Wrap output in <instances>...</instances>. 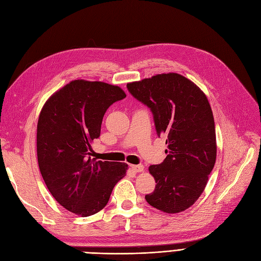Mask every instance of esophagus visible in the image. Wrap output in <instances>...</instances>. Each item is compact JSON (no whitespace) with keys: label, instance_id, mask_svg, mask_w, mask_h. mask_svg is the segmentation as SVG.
Returning a JSON list of instances; mask_svg holds the SVG:
<instances>
[{"label":"esophagus","instance_id":"esophagus-1","mask_svg":"<svg viewBox=\"0 0 261 261\" xmlns=\"http://www.w3.org/2000/svg\"><path fill=\"white\" fill-rule=\"evenodd\" d=\"M130 169L134 171V172H143L144 171V167L141 164H138V165H130Z\"/></svg>","mask_w":261,"mask_h":261}]
</instances>
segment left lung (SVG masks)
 <instances>
[{
    "mask_svg": "<svg viewBox=\"0 0 261 261\" xmlns=\"http://www.w3.org/2000/svg\"><path fill=\"white\" fill-rule=\"evenodd\" d=\"M127 89L152 112L158 136L169 148L162 163L149 167L156 185L145 198L163 212L184 211L202 194L216 163L215 120L206 94L176 73L129 83Z\"/></svg>",
    "mask_w": 261,
    "mask_h": 261,
    "instance_id": "8db88e82",
    "label": "left lung"
}]
</instances>
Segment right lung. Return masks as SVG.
<instances>
[{"label": "right lung", "mask_w": 261, "mask_h": 261, "mask_svg": "<svg viewBox=\"0 0 261 261\" xmlns=\"http://www.w3.org/2000/svg\"><path fill=\"white\" fill-rule=\"evenodd\" d=\"M125 97L117 86L73 81L52 94L39 115V169L55 200L77 216L89 217L103 209L126 174V163L90 156L107 110Z\"/></svg>", "instance_id": "right-lung-1"}]
</instances>
